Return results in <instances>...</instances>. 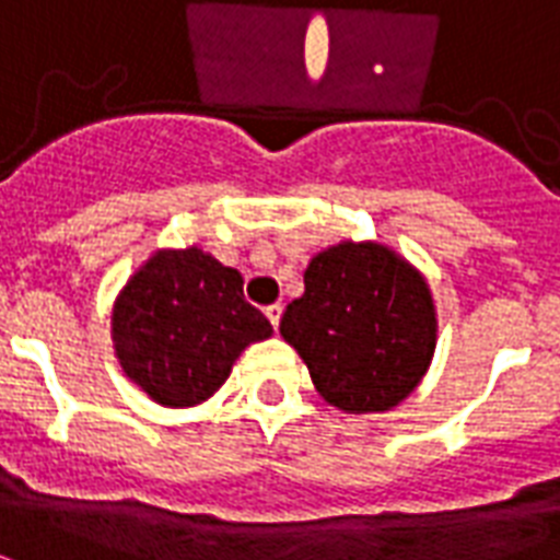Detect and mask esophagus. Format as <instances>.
<instances>
[{"label":"esophagus","mask_w":560,"mask_h":560,"mask_svg":"<svg viewBox=\"0 0 560 560\" xmlns=\"http://www.w3.org/2000/svg\"><path fill=\"white\" fill-rule=\"evenodd\" d=\"M266 318L271 320V327L277 329V324H280V318H283V306H280V303H271V306H266Z\"/></svg>","instance_id":"obj_1"}]
</instances>
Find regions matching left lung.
<instances>
[{
  "mask_svg": "<svg viewBox=\"0 0 560 560\" xmlns=\"http://www.w3.org/2000/svg\"><path fill=\"white\" fill-rule=\"evenodd\" d=\"M318 394L348 415L388 411L429 371L438 318L427 277L380 242H339L310 259L280 320Z\"/></svg>",
  "mask_w": 560,
  "mask_h": 560,
  "instance_id": "left-lung-1",
  "label": "left lung"
}]
</instances>
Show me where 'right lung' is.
<instances>
[{
  "label": "right lung",
  "mask_w": 560,
  "mask_h": 560,
  "mask_svg": "<svg viewBox=\"0 0 560 560\" xmlns=\"http://www.w3.org/2000/svg\"><path fill=\"white\" fill-rule=\"evenodd\" d=\"M114 350L125 376L168 409L198 406L271 324L242 294V275L198 245L163 248L116 294Z\"/></svg>",
  "instance_id": "add662e5"
}]
</instances>
